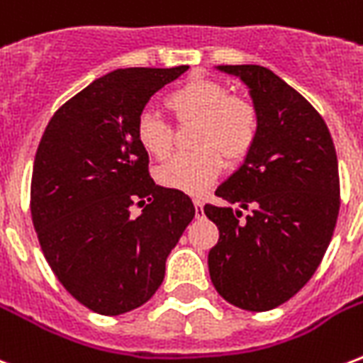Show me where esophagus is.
Listing matches in <instances>:
<instances>
[{
	"label": "esophagus",
	"mask_w": 363,
	"mask_h": 363,
	"mask_svg": "<svg viewBox=\"0 0 363 363\" xmlns=\"http://www.w3.org/2000/svg\"><path fill=\"white\" fill-rule=\"evenodd\" d=\"M194 207H196V218L203 217V201L194 200Z\"/></svg>",
	"instance_id": "1"
}]
</instances>
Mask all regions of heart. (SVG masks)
<instances>
[{
	"mask_svg": "<svg viewBox=\"0 0 363 363\" xmlns=\"http://www.w3.org/2000/svg\"><path fill=\"white\" fill-rule=\"evenodd\" d=\"M165 106L179 120H198L196 152L175 154L156 171L157 182L181 192L201 194L217 181L225 160H242L255 145L259 114L253 102L228 91L211 79H194L167 95ZM138 146L154 160L171 152V127L150 110L140 112L135 121Z\"/></svg>",
	"mask_w": 363,
	"mask_h": 363,
	"instance_id": "b5f03b06",
	"label": "heart"
}]
</instances>
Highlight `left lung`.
Instances as JSON below:
<instances>
[{
  "label": "left lung",
  "instance_id": "left-lung-1",
  "mask_svg": "<svg viewBox=\"0 0 363 363\" xmlns=\"http://www.w3.org/2000/svg\"><path fill=\"white\" fill-rule=\"evenodd\" d=\"M242 79L259 114L255 145L217 188L228 206H206L218 228L207 264L215 289L251 312L272 311L320 267L339 215V165L322 116L301 93L259 65L217 66Z\"/></svg>",
  "mask_w": 363,
  "mask_h": 363
}]
</instances>
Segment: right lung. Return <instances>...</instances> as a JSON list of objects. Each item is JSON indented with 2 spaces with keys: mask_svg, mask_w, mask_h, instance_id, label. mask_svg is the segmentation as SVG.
<instances>
[{
  "mask_svg": "<svg viewBox=\"0 0 363 363\" xmlns=\"http://www.w3.org/2000/svg\"><path fill=\"white\" fill-rule=\"evenodd\" d=\"M121 68L55 112L35 152L30 207L41 251L72 297L102 316L138 308L196 215L192 200L148 175L135 121L154 93L184 74ZM149 203L137 219L128 207Z\"/></svg>",
  "mask_w": 363,
  "mask_h": 363,
  "instance_id": "1",
  "label": "right lung"
}]
</instances>
